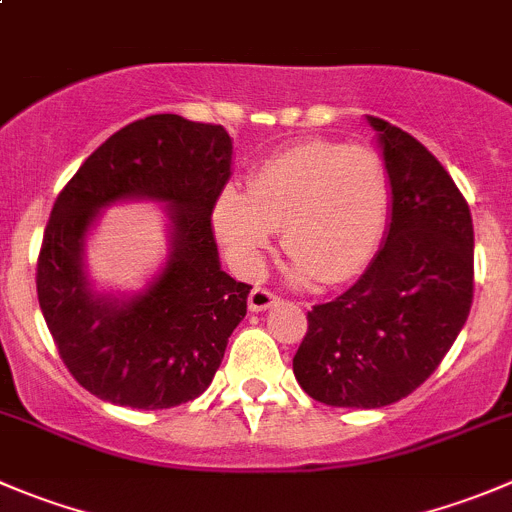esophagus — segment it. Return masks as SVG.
I'll return each instance as SVG.
<instances>
[{
    "label": "esophagus",
    "mask_w": 512,
    "mask_h": 512,
    "mask_svg": "<svg viewBox=\"0 0 512 512\" xmlns=\"http://www.w3.org/2000/svg\"><path fill=\"white\" fill-rule=\"evenodd\" d=\"M276 301H279V296L271 294L269 289H259V286H256V289L248 294V309H251V311H266V309H271Z\"/></svg>",
    "instance_id": "obj_1"
}]
</instances>
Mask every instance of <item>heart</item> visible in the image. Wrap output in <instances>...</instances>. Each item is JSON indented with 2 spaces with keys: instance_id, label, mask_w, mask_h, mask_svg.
Listing matches in <instances>:
<instances>
[{
  "instance_id": "b5f03b06",
  "label": "heart",
  "mask_w": 512,
  "mask_h": 512,
  "mask_svg": "<svg viewBox=\"0 0 512 512\" xmlns=\"http://www.w3.org/2000/svg\"><path fill=\"white\" fill-rule=\"evenodd\" d=\"M389 216V178L369 145L304 140L271 155L248 180L228 186L213 206V228L233 269L256 276L281 228L294 256L291 279L311 276L326 286L367 269Z\"/></svg>"
}]
</instances>
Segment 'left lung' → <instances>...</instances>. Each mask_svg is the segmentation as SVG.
I'll use <instances>...</instances> for the list:
<instances>
[{
  "label": "left lung",
  "instance_id": "left-lung-1",
  "mask_svg": "<svg viewBox=\"0 0 512 512\" xmlns=\"http://www.w3.org/2000/svg\"><path fill=\"white\" fill-rule=\"evenodd\" d=\"M392 188L384 246L357 284L306 314L294 374L316 402L377 410L415 392L472 306V216L440 160L367 115Z\"/></svg>",
  "mask_w": 512,
  "mask_h": 512
}]
</instances>
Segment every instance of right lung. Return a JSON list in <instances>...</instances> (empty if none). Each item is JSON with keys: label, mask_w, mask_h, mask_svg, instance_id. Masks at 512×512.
Instances as JSON below:
<instances>
[{"label": "right lung", "mask_w": 512, "mask_h": 512, "mask_svg": "<svg viewBox=\"0 0 512 512\" xmlns=\"http://www.w3.org/2000/svg\"><path fill=\"white\" fill-rule=\"evenodd\" d=\"M231 158L223 125L150 115L110 135L57 196L37 296L62 362L95 397L168 410L213 382L251 291L221 269L211 226ZM120 200H155L169 218V261L133 297L95 292L84 266L86 233Z\"/></svg>", "instance_id": "add662e5"}]
</instances>
